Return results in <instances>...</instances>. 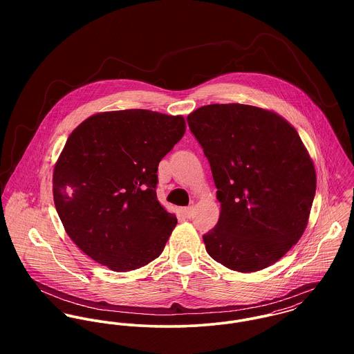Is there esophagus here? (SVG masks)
I'll list each match as a JSON object with an SVG mask.
<instances>
[{
  "instance_id": "obj_1",
  "label": "esophagus",
  "mask_w": 354,
  "mask_h": 354,
  "mask_svg": "<svg viewBox=\"0 0 354 354\" xmlns=\"http://www.w3.org/2000/svg\"><path fill=\"white\" fill-rule=\"evenodd\" d=\"M181 212H183V215H184V216L191 218V216H192V214H194V207H192V205L183 207V208H181Z\"/></svg>"
}]
</instances>
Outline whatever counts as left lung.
I'll return each instance as SVG.
<instances>
[{
    "instance_id": "8db88e82",
    "label": "left lung",
    "mask_w": 354,
    "mask_h": 354,
    "mask_svg": "<svg viewBox=\"0 0 354 354\" xmlns=\"http://www.w3.org/2000/svg\"><path fill=\"white\" fill-rule=\"evenodd\" d=\"M207 156L221 214L203 236L207 253L239 272L278 261L301 239L316 192L313 160L279 114L241 103L188 115Z\"/></svg>"
}]
</instances>
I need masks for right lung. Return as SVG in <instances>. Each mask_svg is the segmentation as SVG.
Returning a JSON list of instances; mask_svg holds the SVG:
<instances>
[{
	"mask_svg": "<svg viewBox=\"0 0 354 354\" xmlns=\"http://www.w3.org/2000/svg\"><path fill=\"white\" fill-rule=\"evenodd\" d=\"M185 133L183 115L103 111L69 135L53 171V198L71 240L121 272L156 259L177 225L156 199L158 165Z\"/></svg>",
	"mask_w": 354,
	"mask_h": 354,
	"instance_id": "obj_1",
	"label": "right lung"
}]
</instances>
